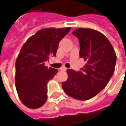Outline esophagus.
<instances>
[{"mask_svg": "<svg viewBox=\"0 0 126 126\" xmlns=\"http://www.w3.org/2000/svg\"><path fill=\"white\" fill-rule=\"evenodd\" d=\"M61 71H66L67 68H66L65 67H61Z\"/></svg>", "mask_w": 126, "mask_h": 126, "instance_id": "34e87169", "label": "esophagus"}]
</instances>
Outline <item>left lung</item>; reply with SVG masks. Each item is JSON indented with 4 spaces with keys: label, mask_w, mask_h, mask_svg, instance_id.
<instances>
[{
    "label": "left lung",
    "mask_w": 126,
    "mask_h": 126,
    "mask_svg": "<svg viewBox=\"0 0 126 126\" xmlns=\"http://www.w3.org/2000/svg\"><path fill=\"white\" fill-rule=\"evenodd\" d=\"M72 33L79 41V57L86 64L80 71L68 69V79L62 82V88L71 98L85 101L107 86L113 75L117 57L110 41L99 31L78 28Z\"/></svg>",
    "instance_id": "obj_1"
}]
</instances>
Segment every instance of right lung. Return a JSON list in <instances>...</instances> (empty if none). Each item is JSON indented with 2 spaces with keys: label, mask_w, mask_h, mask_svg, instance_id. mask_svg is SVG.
<instances>
[{
  "label": "right lung",
  "mask_w": 126,
  "mask_h": 126,
  "mask_svg": "<svg viewBox=\"0 0 126 126\" xmlns=\"http://www.w3.org/2000/svg\"><path fill=\"white\" fill-rule=\"evenodd\" d=\"M70 30L71 28L41 29L22 46L15 64V85L20 101L27 107L37 109L46 102L47 84L58 70L44 64L56 55L60 41Z\"/></svg>",
  "instance_id": "right-lung-1"
}]
</instances>
